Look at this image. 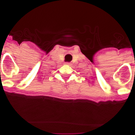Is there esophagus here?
<instances>
[{
  "instance_id": "obj_1",
  "label": "esophagus",
  "mask_w": 135,
  "mask_h": 135,
  "mask_svg": "<svg viewBox=\"0 0 135 135\" xmlns=\"http://www.w3.org/2000/svg\"><path fill=\"white\" fill-rule=\"evenodd\" d=\"M65 65H70V62H65Z\"/></svg>"
}]
</instances>
